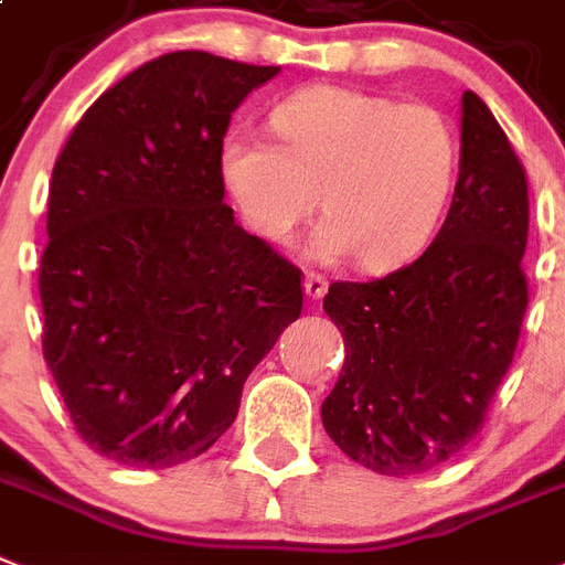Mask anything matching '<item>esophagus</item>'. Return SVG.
<instances>
[{"mask_svg":"<svg viewBox=\"0 0 565 565\" xmlns=\"http://www.w3.org/2000/svg\"><path fill=\"white\" fill-rule=\"evenodd\" d=\"M324 292H328V281H324V275L307 273L305 275V296L310 298V301H319Z\"/></svg>","mask_w":565,"mask_h":565,"instance_id":"esophagus-1","label":"esophagus"}]
</instances>
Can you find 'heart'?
Instances as JSON below:
<instances>
[{"mask_svg":"<svg viewBox=\"0 0 565 565\" xmlns=\"http://www.w3.org/2000/svg\"><path fill=\"white\" fill-rule=\"evenodd\" d=\"M275 141L232 130L220 145V177L243 223L287 246L319 209L316 260L354 255L388 269L420 252L438 226L456 179L458 148L447 118L424 104L313 86L269 116Z\"/></svg>","mask_w":565,"mask_h":565,"instance_id":"b5f03b06","label":"heart"}]
</instances>
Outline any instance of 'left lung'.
Returning <instances> with one entry per match:
<instances>
[{"label": "left lung", "instance_id": "1", "mask_svg": "<svg viewBox=\"0 0 565 565\" xmlns=\"http://www.w3.org/2000/svg\"><path fill=\"white\" fill-rule=\"evenodd\" d=\"M525 243V171L488 104L465 92L441 232L409 267L330 284L324 296L345 362L322 424L348 458L403 479L441 467L481 433L529 307Z\"/></svg>", "mask_w": 565, "mask_h": 565}]
</instances>
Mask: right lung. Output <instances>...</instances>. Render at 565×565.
<instances>
[{"instance_id":"right-lung-1","label":"right lung","mask_w":565,"mask_h":565,"mask_svg":"<svg viewBox=\"0 0 565 565\" xmlns=\"http://www.w3.org/2000/svg\"><path fill=\"white\" fill-rule=\"evenodd\" d=\"M281 66L150 60L57 156L40 260L43 356L77 435L139 470L203 456L301 313V273L223 203L232 113Z\"/></svg>"}]
</instances>
